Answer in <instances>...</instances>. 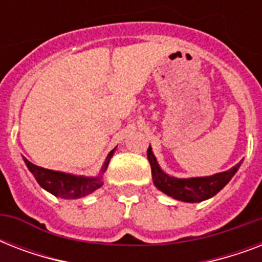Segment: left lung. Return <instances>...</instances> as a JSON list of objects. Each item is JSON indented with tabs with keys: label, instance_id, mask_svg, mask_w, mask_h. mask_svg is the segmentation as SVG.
<instances>
[{
	"label": "left lung",
	"instance_id": "1",
	"mask_svg": "<svg viewBox=\"0 0 262 262\" xmlns=\"http://www.w3.org/2000/svg\"><path fill=\"white\" fill-rule=\"evenodd\" d=\"M148 160L151 164L152 181L160 191L170 195L172 199L183 201V203H201L217 194L241 167V163L235 164L234 167L227 171L217 172L209 177H193V178H177L168 175L160 168L156 160L151 145L147 151Z\"/></svg>",
	"mask_w": 262,
	"mask_h": 262
}]
</instances>
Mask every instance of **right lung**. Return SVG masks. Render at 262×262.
<instances>
[{"mask_svg":"<svg viewBox=\"0 0 262 262\" xmlns=\"http://www.w3.org/2000/svg\"><path fill=\"white\" fill-rule=\"evenodd\" d=\"M115 149H117V147L113 151H110V154L107 155L106 160H104V163H103L102 168H100V171L95 177L54 171V170H49V168L39 167L36 164L31 163L30 160H27L26 158H23V160H24L27 168L32 172L36 182L45 190H47L55 197H59V199L75 200L85 197V195L94 193L95 190H98L99 187L102 186L103 174L106 172L107 166L110 163V159L114 155Z\"/></svg>","mask_w":262,"mask_h":262,"instance_id":"right-lung-1","label":"right lung"}]
</instances>
